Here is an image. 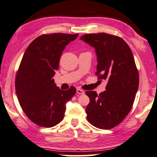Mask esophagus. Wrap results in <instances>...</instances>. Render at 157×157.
Segmentation results:
<instances>
[{
	"label": "esophagus",
	"instance_id": "obj_1",
	"mask_svg": "<svg viewBox=\"0 0 157 157\" xmlns=\"http://www.w3.org/2000/svg\"><path fill=\"white\" fill-rule=\"evenodd\" d=\"M77 93H78V94H84V91L82 90V89L78 88V89H77Z\"/></svg>",
	"mask_w": 157,
	"mask_h": 157
}]
</instances>
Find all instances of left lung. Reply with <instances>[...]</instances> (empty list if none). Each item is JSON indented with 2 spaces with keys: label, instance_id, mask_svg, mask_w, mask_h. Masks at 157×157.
Returning a JSON list of instances; mask_svg holds the SVG:
<instances>
[{
  "label": "left lung",
  "instance_id": "8db88e82",
  "mask_svg": "<svg viewBox=\"0 0 157 157\" xmlns=\"http://www.w3.org/2000/svg\"><path fill=\"white\" fill-rule=\"evenodd\" d=\"M80 40L95 48L99 79H107L106 90L86 91L90 102L87 120L96 128L117 126L132 108L139 85V74L130 47L122 38L105 33L85 34Z\"/></svg>",
  "mask_w": 157,
  "mask_h": 157
}]
</instances>
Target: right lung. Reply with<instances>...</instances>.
Segmentation results:
<instances>
[{"label":"right lung","mask_w":157,"mask_h":157,"mask_svg":"<svg viewBox=\"0 0 157 157\" xmlns=\"http://www.w3.org/2000/svg\"><path fill=\"white\" fill-rule=\"evenodd\" d=\"M78 36L43 34L32 41L22 57L15 78L16 94L26 115L42 127L50 128L61 121L66 103L76 93L73 86L61 90L52 78L62 52Z\"/></svg>","instance_id":"1"}]
</instances>
